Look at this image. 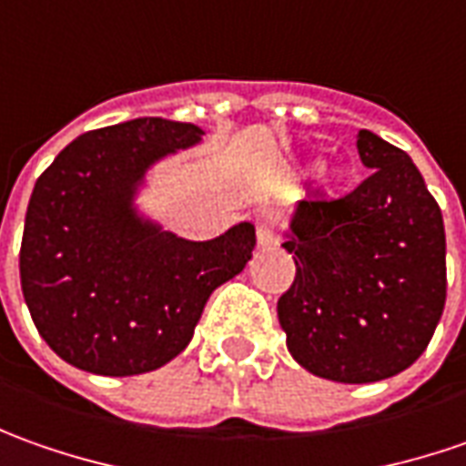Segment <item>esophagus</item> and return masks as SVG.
Segmentation results:
<instances>
[{"mask_svg": "<svg viewBox=\"0 0 466 466\" xmlns=\"http://www.w3.org/2000/svg\"><path fill=\"white\" fill-rule=\"evenodd\" d=\"M255 234H258V245L268 248L276 245L281 237V217L273 208H263L258 218H255Z\"/></svg>", "mask_w": 466, "mask_h": 466, "instance_id": "34e87169", "label": "esophagus"}]
</instances>
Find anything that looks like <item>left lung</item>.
I'll use <instances>...</instances> for the list:
<instances>
[{
  "instance_id": "left-lung-1",
  "label": "left lung",
  "mask_w": 466,
  "mask_h": 466,
  "mask_svg": "<svg viewBox=\"0 0 466 466\" xmlns=\"http://www.w3.org/2000/svg\"><path fill=\"white\" fill-rule=\"evenodd\" d=\"M371 175L345 196L314 190L283 242L297 276L279 299L289 353L329 381H381L420 359L446 304V234L408 154L359 134Z\"/></svg>"
}]
</instances>
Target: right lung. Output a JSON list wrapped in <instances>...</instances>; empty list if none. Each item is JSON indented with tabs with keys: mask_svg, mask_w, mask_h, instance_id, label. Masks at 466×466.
<instances>
[{
	"mask_svg": "<svg viewBox=\"0 0 466 466\" xmlns=\"http://www.w3.org/2000/svg\"><path fill=\"white\" fill-rule=\"evenodd\" d=\"M201 137L165 118L107 126L74 138L35 180L20 281L41 338L66 363L103 377L165 366L190 343L211 291L252 258V224L187 242L131 218L144 167Z\"/></svg>",
	"mask_w": 466,
	"mask_h": 466,
	"instance_id": "add662e5",
	"label": "right lung"
}]
</instances>
